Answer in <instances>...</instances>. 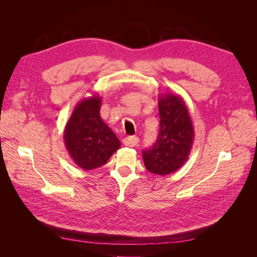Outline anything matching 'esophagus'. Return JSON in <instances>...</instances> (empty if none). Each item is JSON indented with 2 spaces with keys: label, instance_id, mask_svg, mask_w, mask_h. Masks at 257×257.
Listing matches in <instances>:
<instances>
[{
  "label": "esophagus",
  "instance_id": "34e87169",
  "mask_svg": "<svg viewBox=\"0 0 257 257\" xmlns=\"http://www.w3.org/2000/svg\"><path fill=\"white\" fill-rule=\"evenodd\" d=\"M122 142H123L124 145L127 146V147H135L138 144L139 139L136 136H127V137L124 138Z\"/></svg>",
  "mask_w": 257,
  "mask_h": 257
}]
</instances>
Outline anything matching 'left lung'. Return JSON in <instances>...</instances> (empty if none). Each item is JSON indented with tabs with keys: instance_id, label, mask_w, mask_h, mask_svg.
I'll use <instances>...</instances> for the list:
<instances>
[{
	"instance_id": "obj_1",
	"label": "left lung",
	"mask_w": 257,
	"mask_h": 257,
	"mask_svg": "<svg viewBox=\"0 0 257 257\" xmlns=\"http://www.w3.org/2000/svg\"><path fill=\"white\" fill-rule=\"evenodd\" d=\"M159 111L158 141L151 149L143 151V158L147 170L166 176L188 161L194 142V126L188 106L179 94H160Z\"/></svg>"
}]
</instances>
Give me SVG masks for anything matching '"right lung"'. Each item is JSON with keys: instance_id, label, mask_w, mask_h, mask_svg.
<instances>
[{"instance_id": "obj_1", "label": "right lung", "mask_w": 257, "mask_h": 257, "mask_svg": "<svg viewBox=\"0 0 257 257\" xmlns=\"http://www.w3.org/2000/svg\"><path fill=\"white\" fill-rule=\"evenodd\" d=\"M100 106L99 95L83 98L74 108L64 128L66 150L83 170L103 166L121 146L112 130L100 118Z\"/></svg>"}]
</instances>
